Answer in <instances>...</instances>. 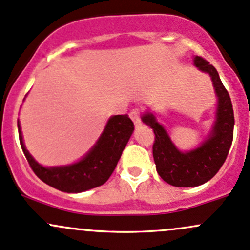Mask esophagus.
Wrapping results in <instances>:
<instances>
[{"label":"esophagus","instance_id":"1","mask_svg":"<svg viewBox=\"0 0 250 250\" xmlns=\"http://www.w3.org/2000/svg\"><path fill=\"white\" fill-rule=\"evenodd\" d=\"M130 118L133 120L134 125H141V120H140V111L139 109H133L129 114Z\"/></svg>","mask_w":250,"mask_h":250}]
</instances>
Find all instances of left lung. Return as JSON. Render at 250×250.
<instances>
[{"mask_svg": "<svg viewBox=\"0 0 250 250\" xmlns=\"http://www.w3.org/2000/svg\"><path fill=\"white\" fill-rule=\"evenodd\" d=\"M194 63L199 69L211 75L219 102L212 135L199 148L182 153L173 146L169 135L153 115L145 114L143 116L144 122L152 128L156 135L152 149L157 172L165 182L175 187H196L211 180L224 164L233 139L232 103L217 69L200 56L194 59Z\"/></svg>", "mask_w": 250, "mask_h": 250, "instance_id": "left-lung-1", "label": "left lung"}]
</instances>
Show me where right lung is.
<instances>
[{
  "mask_svg": "<svg viewBox=\"0 0 250 250\" xmlns=\"http://www.w3.org/2000/svg\"><path fill=\"white\" fill-rule=\"evenodd\" d=\"M19 128V140L31 169L44 183L61 191L80 193L104 185L114 172L123 149L134 130L128 115H116L107 122L96 146L79 163L68 167H44L26 149Z\"/></svg>",
  "mask_w": 250,
  "mask_h": 250,
  "instance_id": "right-lung-1",
  "label": "right lung"
}]
</instances>
